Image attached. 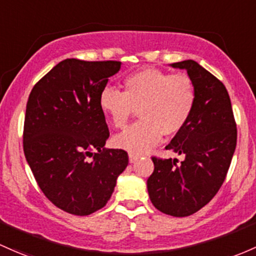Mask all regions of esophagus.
I'll return each mask as SVG.
<instances>
[{
  "mask_svg": "<svg viewBox=\"0 0 256 256\" xmlns=\"http://www.w3.org/2000/svg\"><path fill=\"white\" fill-rule=\"evenodd\" d=\"M137 159H138V156H136V154H132V153H128V160H130L131 164L136 162Z\"/></svg>",
  "mask_w": 256,
  "mask_h": 256,
  "instance_id": "esophagus-1",
  "label": "esophagus"
}]
</instances>
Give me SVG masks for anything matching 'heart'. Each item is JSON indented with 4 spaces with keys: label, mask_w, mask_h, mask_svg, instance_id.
<instances>
[{
    "label": "heart",
    "mask_w": 256,
    "mask_h": 256,
    "mask_svg": "<svg viewBox=\"0 0 256 256\" xmlns=\"http://www.w3.org/2000/svg\"><path fill=\"white\" fill-rule=\"evenodd\" d=\"M98 103L115 128H125L134 112H138L140 122L113 142L120 150L143 154L158 144L162 134L172 136L184 128L194 109L196 88L187 75L147 68L124 80V92L106 86Z\"/></svg>",
    "instance_id": "heart-1"
}]
</instances>
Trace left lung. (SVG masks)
I'll list each match as a JSON object with an SVG mask.
<instances>
[{"label":"left lung","instance_id":"8db88e82","mask_svg":"<svg viewBox=\"0 0 256 256\" xmlns=\"http://www.w3.org/2000/svg\"><path fill=\"white\" fill-rule=\"evenodd\" d=\"M184 69L194 84L196 104L184 128L166 150L184 160L153 156L147 180L153 206L164 214L184 218L206 206L220 190L237 144V128L226 87L192 60L170 64Z\"/></svg>","mask_w":256,"mask_h":256}]
</instances>
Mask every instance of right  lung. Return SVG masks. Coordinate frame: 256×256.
<instances>
[{
	"instance_id": "add662e5",
	"label": "right lung",
	"mask_w": 256,
	"mask_h": 256,
	"mask_svg": "<svg viewBox=\"0 0 256 256\" xmlns=\"http://www.w3.org/2000/svg\"><path fill=\"white\" fill-rule=\"evenodd\" d=\"M122 62L62 60L34 86L25 112L23 147L44 194L60 209L85 216L102 209L128 164L109 137L100 94Z\"/></svg>"
}]
</instances>
